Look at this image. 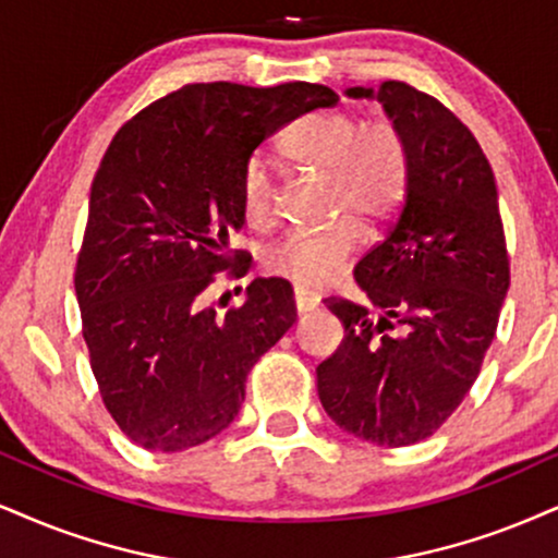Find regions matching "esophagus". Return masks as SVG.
<instances>
[{"instance_id":"34e87169","label":"esophagus","mask_w":558,"mask_h":558,"mask_svg":"<svg viewBox=\"0 0 558 558\" xmlns=\"http://www.w3.org/2000/svg\"><path fill=\"white\" fill-rule=\"evenodd\" d=\"M294 307H298L300 315L313 313L315 307H318V298H313V294L305 290H294Z\"/></svg>"}]
</instances>
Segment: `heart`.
<instances>
[{"label": "heart", "instance_id": "b5f03b06", "mask_svg": "<svg viewBox=\"0 0 558 558\" xmlns=\"http://www.w3.org/2000/svg\"><path fill=\"white\" fill-rule=\"evenodd\" d=\"M287 160L328 175L333 215L362 225L383 222L403 202L409 183V149L396 123L356 119L352 111H318L294 123L284 140ZM240 211L251 227L274 219V181L264 162L245 165L240 178ZM341 219L326 230L287 232L264 253V268L298 290H320L356 256L362 230Z\"/></svg>", "mask_w": 558, "mask_h": 558}]
</instances>
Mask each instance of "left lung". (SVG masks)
I'll return each instance as SVG.
<instances>
[{
  "mask_svg": "<svg viewBox=\"0 0 558 558\" xmlns=\"http://www.w3.org/2000/svg\"><path fill=\"white\" fill-rule=\"evenodd\" d=\"M343 95L380 102L409 149V183L388 235L354 266L377 318L326 300L343 341L315 369L318 396L347 435L403 447L435 435L476 383L510 258L492 165L469 126L405 82Z\"/></svg>",
  "mask_w": 558,
  "mask_h": 558,
  "instance_id": "8db88e82",
  "label": "left lung"
}]
</instances>
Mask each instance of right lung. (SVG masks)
I'll use <instances>...</instances> for the list:
<instances>
[{"label": "right lung", "instance_id": "add662e5", "mask_svg": "<svg viewBox=\"0 0 558 558\" xmlns=\"http://www.w3.org/2000/svg\"><path fill=\"white\" fill-rule=\"evenodd\" d=\"M339 95L323 85H185L123 123L89 191L74 271L102 403L132 442L181 452L235 422L245 377L298 320L292 284L253 279L225 315L211 274L240 260V178L260 142Z\"/></svg>", "mask_w": 558, "mask_h": 558}]
</instances>
